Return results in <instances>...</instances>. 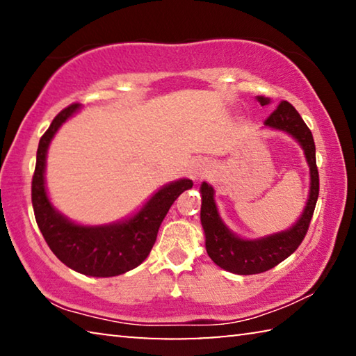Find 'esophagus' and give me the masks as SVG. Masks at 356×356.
<instances>
[{
  "label": "esophagus",
  "instance_id": "esophagus-1",
  "mask_svg": "<svg viewBox=\"0 0 356 356\" xmlns=\"http://www.w3.org/2000/svg\"><path fill=\"white\" fill-rule=\"evenodd\" d=\"M206 171H207L206 165L201 163V161H197V163H195L191 168V177L193 179H200V177L204 176V174H206Z\"/></svg>",
  "mask_w": 356,
  "mask_h": 356
}]
</instances>
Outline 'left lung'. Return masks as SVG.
I'll return each instance as SVG.
<instances>
[{"label": "left lung", "instance_id": "left-lung-1", "mask_svg": "<svg viewBox=\"0 0 356 356\" xmlns=\"http://www.w3.org/2000/svg\"><path fill=\"white\" fill-rule=\"evenodd\" d=\"M256 100L262 106L272 104V100L264 97V95H257ZM262 129L287 134L303 149L306 163L309 168V193L303 212L300 213L298 220L291 227L264 237L246 238L232 232L222 221L215 201L213 186L207 182L201 184V225L204 229V237H206L207 254L218 267L236 275H256L267 272L291 256L308 232L318 197V172L316 165L314 138H312L311 130L301 119L298 111L289 102H281L278 108L265 120Z\"/></svg>", "mask_w": 356, "mask_h": 356}]
</instances>
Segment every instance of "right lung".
<instances>
[{
    "label": "right lung",
    "instance_id": "obj_1",
    "mask_svg": "<svg viewBox=\"0 0 356 356\" xmlns=\"http://www.w3.org/2000/svg\"><path fill=\"white\" fill-rule=\"evenodd\" d=\"M80 110L76 104L65 108L40 138L33 176L34 215L42 236L59 261L81 275L111 278L146 261L168 210L185 190L191 188L193 182L184 177L160 186L136 212L122 220L106 225H83L70 220L48 196L47 154L58 130Z\"/></svg>",
    "mask_w": 356,
    "mask_h": 356
}]
</instances>
